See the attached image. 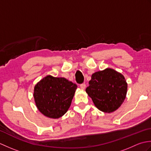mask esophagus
I'll list each match as a JSON object with an SVG mask.
<instances>
[{"label": "esophagus", "mask_w": 151, "mask_h": 151, "mask_svg": "<svg viewBox=\"0 0 151 151\" xmlns=\"http://www.w3.org/2000/svg\"><path fill=\"white\" fill-rule=\"evenodd\" d=\"M80 87H81V88L82 89H84L86 87V85L85 84H81V86H80Z\"/></svg>", "instance_id": "obj_1"}]
</instances>
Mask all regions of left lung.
Segmentation results:
<instances>
[{
	"mask_svg": "<svg viewBox=\"0 0 151 151\" xmlns=\"http://www.w3.org/2000/svg\"><path fill=\"white\" fill-rule=\"evenodd\" d=\"M86 91L95 106L105 113H111L123 104L127 93L124 76L113 69L107 68L91 75Z\"/></svg>",
	"mask_w": 151,
	"mask_h": 151,
	"instance_id": "8db88e82",
	"label": "left lung"
}]
</instances>
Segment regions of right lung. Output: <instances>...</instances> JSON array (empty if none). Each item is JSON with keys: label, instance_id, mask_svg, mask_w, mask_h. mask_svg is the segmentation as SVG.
<instances>
[{"label": "right lung", "instance_id": "obj_1", "mask_svg": "<svg viewBox=\"0 0 151 151\" xmlns=\"http://www.w3.org/2000/svg\"><path fill=\"white\" fill-rule=\"evenodd\" d=\"M77 86L65 78L48 75L35 86L34 97L38 110L45 116L60 118L69 108Z\"/></svg>", "mask_w": 151, "mask_h": 151}]
</instances>
